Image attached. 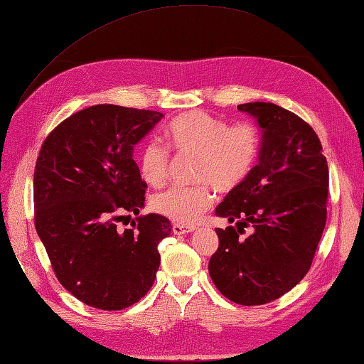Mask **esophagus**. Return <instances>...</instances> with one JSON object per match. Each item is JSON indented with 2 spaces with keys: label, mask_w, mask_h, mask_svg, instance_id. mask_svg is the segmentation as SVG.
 Here are the masks:
<instances>
[{
  "label": "esophagus",
  "mask_w": 364,
  "mask_h": 364,
  "mask_svg": "<svg viewBox=\"0 0 364 364\" xmlns=\"http://www.w3.org/2000/svg\"><path fill=\"white\" fill-rule=\"evenodd\" d=\"M195 225H183V224H173V232L176 235H185V233H190L195 230Z\"/></svg>",
  "instance_id": "1"
}]
</instances>
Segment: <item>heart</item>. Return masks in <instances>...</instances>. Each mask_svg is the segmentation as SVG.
<instances>
[{
  "label": "heart",
  "mask_w": 364,
  "mask_h": 364,
  "mask_svg": "<svg viewBox=\"0 0 364 364\" xmlns=\"http://www.w3.org/2000/svg\"><path fill=\"white\" fill-rule=\"evenodd\" d=\"M165 136L179 154L193 156L191 179L185 187H171L152 196L156 213L179 224H193L212 204L213 187L221 195L237 190L254 171L260 157L263 134L252 121L229 124L204 110H190L174 118ZM169 152L157 140H146L139 151L143 181L151 187L165 182Z\"/></svg>",
  "instance_id": "heart-1"
}]
</instances>
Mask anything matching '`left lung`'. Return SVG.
<instances>
[{"mask_svg":"<svg viewBox=\"0 0 364 364\" xmlns=\"http://www.w3.org/2000/svg\"><path fill=\"white\" fill-rule=\"evenodd\" d=\"M257 118L263 143L254 171L216 207L237 228L215 229L208 262L215 287L240 305H263L309 272L327 221L328 165L313 127L272 102L240 104ZM251 235L241 237L244 229Z\"/></svg>","mask_w":364,"mask_h":364,"instance_id":"8db88e82","label":"left lung"}]
</instances>
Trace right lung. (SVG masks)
Masks as SVG:
<instances>
[{
  "label": "right lung",
  "instance_id": "obj_1",
  "mask_svg": "<svg viewBox=\"0 0 364 364\" xmlns=\"http://www.w3.org/2000/svg\"><path fill=\"white\" fill-rule=\"evenodd\" d=\"M164 114L98 104L73 114L46 136L34 169V224L62 287L100 310L139 302L156 280L165 216L139 215L144 188L132 159ZM129 218V216H126Z\"/></svg>",
  "mask_w": 364,
  "mask_h": 364
}]
</instances>
